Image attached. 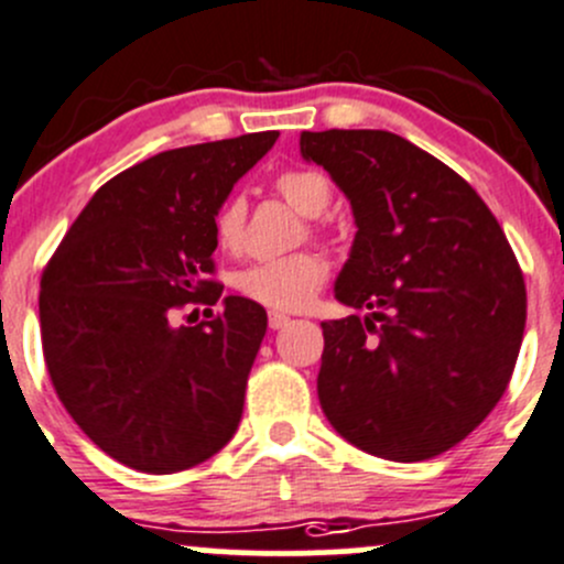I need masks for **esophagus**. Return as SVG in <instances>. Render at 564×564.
<instances>
[{
    "label": "esophagus",
    "mask_w": 564,
    "mask_h": 564,
    "mask_svg": "<svg viewBox=\"0 0 564 564\" xmlns=\"http://www.w3.org/2000/svg\"><path fill=\"white\" fill-rule=\"evenodd\" d=\"M289 322H292V318H289L286 314H278V311H270V327L272 329H283Z\"/></svg>",
    "instance_id": "1"
}]
</instances>
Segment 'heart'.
Returning <instances> with one entry per match:
<instances>
[{
	"instance_id": "obj_1",
	"label": "heart",
	"mask_w": 564,
	"mask_h": 564,
	"mask_svg": "<svg viewBox=\"0 0 564 564\" xmlns=\"http://www.w3.org/2000/svg\"><path fill=\"white\" fill-rule=\"evenodd\" d=\"M275 191L286 198L289 207H294L305 218H318L333 196L327 176L311 169L283 172L275 180ZM213 235L224 250L242 248V240H246V202L242 198L231 196L215 209ZM324 281H327V264L322 256L294 253L283 259L256 261L237 272L235 286L242 297L270 311H303L305 305L314 303Z\"/></svg>"
}]
</instances>
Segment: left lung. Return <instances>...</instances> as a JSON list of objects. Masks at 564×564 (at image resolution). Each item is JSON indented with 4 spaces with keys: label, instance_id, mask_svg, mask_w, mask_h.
I'll return each instance as SVG.
<instances>
[{
    "label": "left lung",
    "instance_id": "8db88e82",
    "mask_svg": "<svg viewBox=\"0 0 564 564\" xmlns=\"http://www.w3.org/2000/svg\"><path fill=\"white\" fill-rule=\"evenodd\" d=\"M300 155L349 198L357 235L322 322L318 403L360 451L425 460L488 417L513 373L527 289L475 187L388 130L300 133Z\"/></svg>",
    "mask_w": 564,
    "mask_h": 564
}]
</instances>
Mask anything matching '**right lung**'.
<instances>
[{
    "mask_svg": "<svg viewBox=\"0 0 564 564\" xmlns=\"http://www.w3.org/2000/svg\"><path fill=\"white\" fill-rule=\"evenodd\" d=\"M278 130L161 152L108 180L40 281V333L56 395L119 464L172 475L235 436L267 314L246 297L185 328L173 311L214 304L215 209L272 150Z\"/></svg>",
    "mask_w": 564,
    "mask_h": 564,
    "instance_id": "1",
    "label": "right lung"
}]
</instances>
